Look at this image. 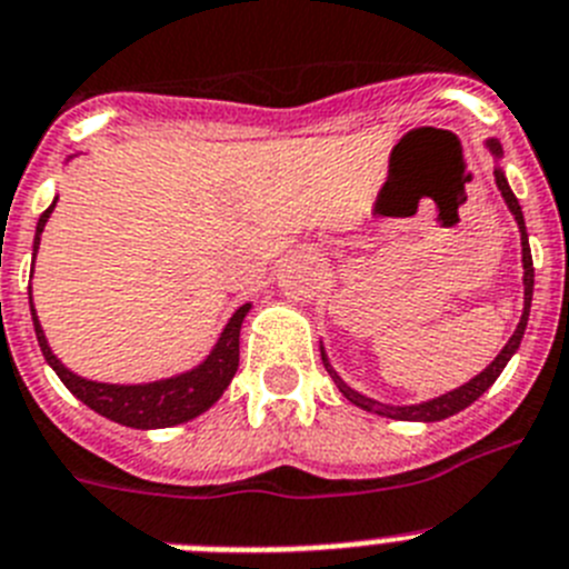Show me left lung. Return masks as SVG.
Listing matches in <instances>:
<instances>
[{"mask_svg":"<svg viewBox=\"0 0 569 569\" xmlns=\"http://www.w3.org/2000/svg\"><path fill=\"white\" fill-rule=\"evenodd\" d=\"M483 144H486V150L491 152V159H495V181H498L500 196H503L506 208H509V213L515 217V222H518V231H520V262H523V312H520L518 327H515L512 338L503 343V350L495 356V361H491L486 370H480L475 379H469L466 385H460V388L448 390V393H439V396H433V399H425V402H413V405H388V402H379V399H373V396L358 393L356 388H350V385H347V381L336 373V367H332V361H329V356H327V347H323V341H321V358H323V367H327V373L332 376L336 388L341 390V393L347 396L352 405H358L361 410H370V413H379V417H388V419H402V422H439V419L455 417V413H460V410L469 408L471 402H477V399H480V396H483L486 390L495 385V381H498V376L503 373V367L509 365V358L518 352L520 338H523V332H527L529 307H532L536 269H532V251H529V237H527V222H523V211H520L518 199H515L512 188H509V181H506L503 167H500V159H503V147H500L498 138H486Z\"/></svg>","mask_w":569,"mask_h":569,"instance_id":"obj_1","label":"left lung"}]
</instances>
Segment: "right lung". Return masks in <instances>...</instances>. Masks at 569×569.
<instances>
[{"instance_id":"right-lung-1","label":"right lung","mask_w":569,"mask_h":569,"mask_svg":"<svg viewBox=\"0 0 569 569\" xmlns=\"http://www.w3.org/2000/svg\"><path fill=\"white\" fill-rule=\"evenodd\" d=\"M74 159L69 156L66 164ZM54 202L46 208V213L37 222V231H33V257L40 251V237L46 231V222L51 219L54 211ZM33 274V269H31ZM28 303H31V321L33 332H37V343H40L42 356L49 361V367L60 376L66 388L78 396L86 408H92L100 417L112 419L118 425H127V428H138V431H152V428H170V425H181L188 419H196L199 413H204L208 408L219 402V396L226 393L228 385H231L237 367H240V329L246 315L251 312V303H242L237 312L228 318V323L219 332L217 343L211 347V352L199 361L190 370H181L176 376H167V379L156 381H138V385H114V381H94L78 376L74 370L60 361L51 350L49 338L42 332V323L37 318V309H33L31 289H28Z\"/></svg>"}]
</instances>
